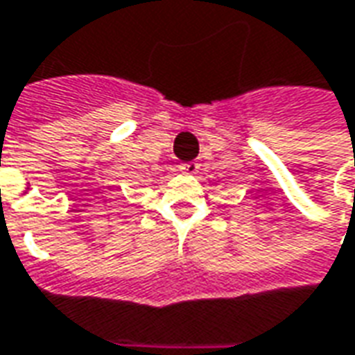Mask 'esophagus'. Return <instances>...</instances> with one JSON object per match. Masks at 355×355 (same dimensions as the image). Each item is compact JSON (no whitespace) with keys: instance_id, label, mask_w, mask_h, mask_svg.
<instances>
[{"instance_id":"1","label":"esophagus","mask_w":355,"mask_h":355,"mask_svg":"<svg viewBox=\"0 0 355 355\" xmlns=\"http://www.w3.org/2000/svg\"><path fill=\"white\" fill-rule=\"evenodd\" d=\"M200 163L198 161H186V163H182V167L180 169L184 171V173H188V175H196L198 171H200Z\"/></svg>"}]
</instances>
